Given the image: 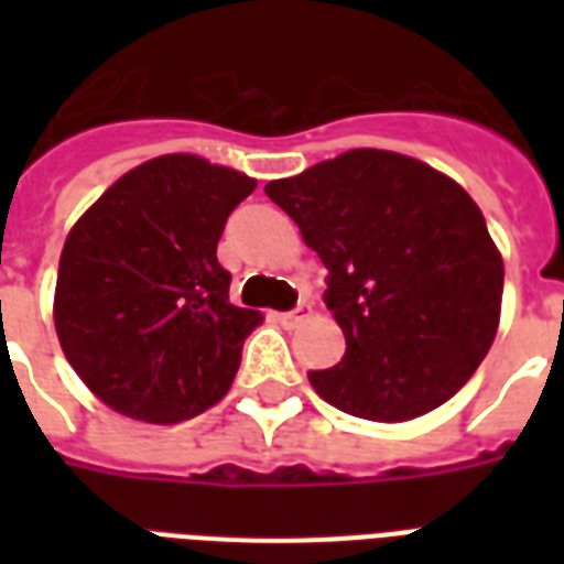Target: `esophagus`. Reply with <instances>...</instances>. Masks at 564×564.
<instances>
[{
    "instance_id": "obj_1",
    "label": "esophagus",
    "mask_w": 564,
    "mask_h": 564,
    "mask_svg": "<svg viewBox=\"0 0 564 564\" xmlns=\"http://www.w3.org/2000/svg\"><path fill=\"white\" fill-rule=\"evenodd\" d=\"M310 313H313V310H310V304H299V307H295V310L278 313V322H281V325H286V327H292V325H299V322H304V318H307Z\"/></svg>"
}]
</instances>
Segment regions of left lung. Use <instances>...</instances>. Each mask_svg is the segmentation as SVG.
<instances>
[{"mask_svg": "<svg viewBox=\"0 0 564 564\" xmlns=\"http://www.w3.org/2000/svg\"><path fill=\"white\" fill-rule=\"evenodd\" d=\"M265 195L301 228L327 274L345 357L310 371L336 410L410 421L454 398L489 354L503 260L456 181L427 163L354 149Z\"/></svg>", "mask_w": 564, "mask_h": 564, "instance_id": "obj_1", "label": "left lung"}]
</instances>
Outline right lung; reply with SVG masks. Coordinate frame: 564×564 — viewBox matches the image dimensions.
I'll return each instance as SVG.
<instances>
[{
  "instance_id": "right-lung-1",
  "label": "right lung",
  "mask_w": 564,
  "mask_h": 564,
  "mask_svg": "<svg viewBox=\"0 0 564 564\" xmlns=\"http://www.w3.org/2000/svg\"><path fill=\"white\" fill-rule=\"evenodd\" d=\"M254 187L195 154H163L75 221L57 269L55 330L110 410L175 424L225 398L260 313L230 304L216 246Z\"/></svg>"
}]
</instances>
